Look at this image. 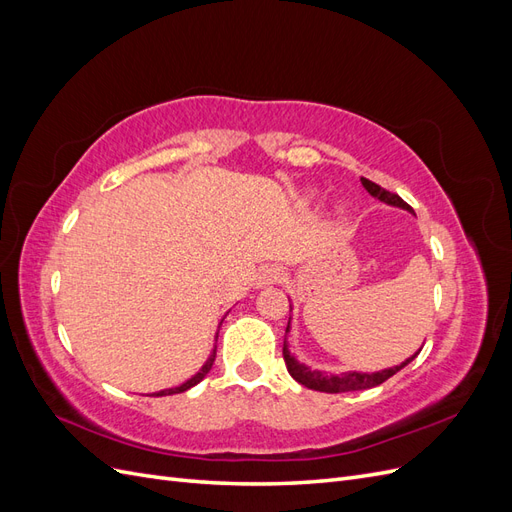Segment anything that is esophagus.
<instances>
[{
    "label": "esophagus",
    "instance_id": "obj_1",
    "mask_svg": "<svg viewBox=\"0 0 512 512\" xmlns=\"http://www.w3.org/2000/svg\"><path fill=\"white\" fill-rule=\"evenodd\" d=\"M282 280V269L275 267V265H269V267H262L258 277H256V286H269V284H277Z\"/></svg>",
    "mask_w": 512,
    "mask_h": 512
}]
</instances>
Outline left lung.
Here are the masks:
<instances>
[{"label":"left lung","instance_id":"8db88e82","mask_svg":"<svg viewBox=\"0 0 512 512\" xmlns=\"http://www.w3.org/2000/svg\"><path fill=\"white\" fill-rule=\"evenodd\" d=\"M361 181H363L365 190H367L371 196H376V198L384 200V203H389V205H395V207L412 211L410 205L406 203L404 198H399L397 194L380 188L378 183L369 181V179H365V177H361ZM290 309H292V307H290ZM288 331H290V322H288V327H286V333H288ZM418 352H421V350H418ZM418 352H416V354H418ZM416 354H414V356H416ZM414 356H410V359H408L406 363H401V365L391 367V369L378 371V374H359V371H350V374L331 376V374H322V371H316V369L312 371L309 367L301 365L297 359H292L288 348L284 346V361H286V367H288V371H290V376H292L294 380H297L299 384L307 386V389L320 391V393H348V391L374 389V386H378V384L389 380L391 376H395L401 367H406V365L414 359Z\"/></svg>","mask_w":512,"mask_h":512}]
</instances>
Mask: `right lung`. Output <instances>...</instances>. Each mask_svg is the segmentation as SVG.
<instances>
[{
	"mask_svg": "<svg viewBox=\"0 0 512 512\" xmlns=\"http://www.w3.org/2000/svg\"><path fill=\"white\" fill-rule=\"evenodd\" d=\"M213 361H215V352L209 356V361L203 365V369L198 371V374L194 376V378H190L188 382L185 384H181V386H175V389H166V391H160V393H153V395H175V393H183V391H188V389H192L194 384H198L200 380H203L207 374H209V369L213 367Z\"/></svg>",
	"mask_w": 512,
	"mask_h": 512,
	"instance_id": "1",
	"label": "right lung"
}]
</instances>
